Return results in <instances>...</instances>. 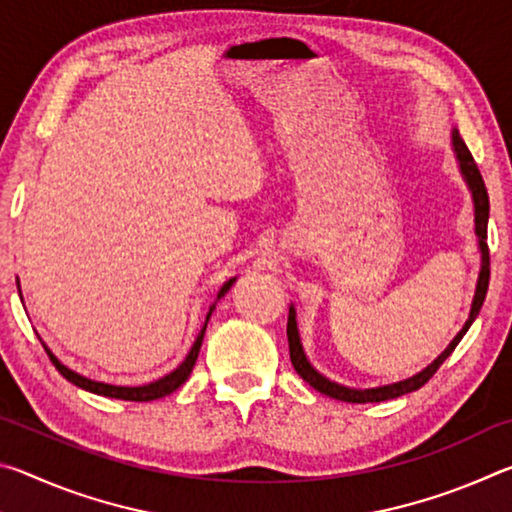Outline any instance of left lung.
I'll return each instance as SVG.
<instances>
[{"mask_svg": "<svg viewBox=\"0 0 512 512\" xmlns=\"http://www.w3.org/2000/svg\"><path fill=\"white\" fill-rule=\"evenodd\" d=\"M452 144H454V153L458 160V167H461L463 180L470 187L472 192V201H474V232L479 237V250H481V271H479V280H476V289H474V298H472V309L470 316H467L465 325L461 332L454 336V341L447 345L445 352L440 354L438 359H433L427 368L418 375H413L404 381H397V384H388V386H379V388H348L336 384V381H329L325 375L311 366L305 350H302L300 343V334H298V323H296V307H289V320H287V336H289V352H291V363L296 368L298 375L307 381L309 386H314L318 393H323L327 397H334V400L341 402H352V404H366V402H384V400H393V397H400L406 393L418 391L420 386L427 384V381L436 375V370L443 366V361L456 350V345L461 343L467 329L474 323V318L479 316V311L483 307L485 293H488V282H490V250H488V216H490V201H488V189H485V183L481 178V171L476 167V162L472 158V153L467 151L465 142L461 140L456 128H452Z\"/></svg>", "mask_w": 512, "mask_h": 512, "instance_id": "left-lung-1", "label": "left lung"}]
</instances>
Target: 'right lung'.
Returning <instances> with one entry per match:
<instances>
[{"instance_id":"add662e5","label":"right lung","mask_w":512,"mask_h":512,"mask_svg":"<svg viewBox=\"0 0 512 512\" xmlns=\"http://www.w3.org/2000/svg\"><path fill=\"white\" fill-rule=\"evenodd\" d=\"M235 282H237V277H230V280L225 282L223 287H221L219 296H216V300H214V305L210 307V311H207L205 325H203L201 332H198L196 341H194V345H192V350H189L185 361L180 363V366H178L176 370H171L169 375H164V377L158 379V381H151V384H144V386H112V384H103V381L88 379V377L79 375V372L69 370V368L65 366V363H60V361L56 359V354L51 352L45 343H42V345H45L49 359H51V363H54L60 375H63L67 381H72L74 386L83 388V391H90V393H94V395H103V397H115V400H128V402H151V400H158V397H164V395L173 393V391H176V388H180V386H183L185 381H187L189 372L194 370V363H196V359H198V352H201V343H203V336H205L207 320H210L212 311H214V307H216V302H219V300L225 296V293L230 291V287H232V284H235Z\"/></svg>"}]
</instances>
